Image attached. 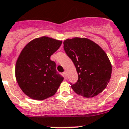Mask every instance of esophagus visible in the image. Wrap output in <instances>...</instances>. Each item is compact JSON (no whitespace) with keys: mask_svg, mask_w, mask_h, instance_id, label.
Returning a JSON list of instances; mask_svg holds the SVG:
<instances>
[{"mask_svg":"<svg viewBox=\"0 0 129 129\" xmlns=\"http://www.w3.org/2000/svg\"><path fill=\"white\" fill-rule=\"evenodd\" d=\"M63 75H64V76L65 77V78H67V72H63Z\"/></svg>","mask_w":129,"mask_h":129,"instance_id":"obj_1","label":"esophagus"}]
</instances>
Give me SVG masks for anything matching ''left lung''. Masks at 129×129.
I'll use <instances>...</instances> for the list:
<instances>
[{"instance_id":"1","label":"left lung","mask_w":129,"mask_h":129,"mask_svg":"<svg viewBox=\"0 0 129 129\" xmlns=\"http://www.w3.org/2000/svg\"><path fill=\"white\" fill-rule=\"evenodd\" d=\"M72 59L78 80L71 87L78 94L92 98L102 93L108 84L112 67L107 54L97 44L86 38H68L63 42Z\"/></svg>"}]
</instances>
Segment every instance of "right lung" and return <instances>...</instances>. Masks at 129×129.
I'll return each instance as SVG.
<instances>
[{
	"instance_id": "obj_1",
	"label": "right lung",
	"mask_w": 129,
	"mask_h": 129,
	"mask_svg": "<svg viewBox=\"0 0 129 129\" xmlns=\"http://www.w3.org/2000/svg\"><path fill=\"white\" fill-rule=\"evenodd\" d=\"M62 40L42 36L24 47L16 61L15 75L19 86L28 97L42 101L55 94L64 78L57 74L50 59Z\"/></svg>"
}]
</instances>
